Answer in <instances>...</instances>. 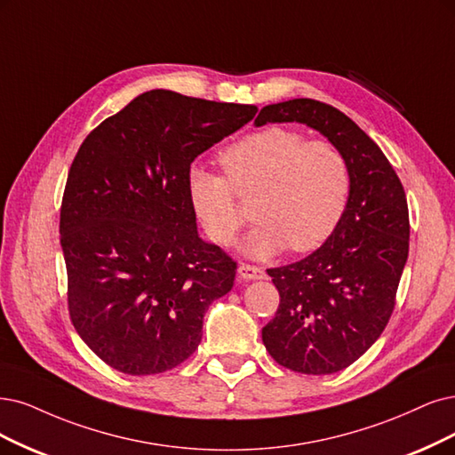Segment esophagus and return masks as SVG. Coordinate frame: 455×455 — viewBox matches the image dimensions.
<instances>
[{
  "label": "esophagus",
  "instance_id": "obj_1",
  "mask_svg": "<svg viewBox=\"0 0 455 455\" xmlns=\"http://www.w3.org/2000/svg\"><path fill=\"white\" fill-rule=\"evenodd\" d=\"M238 275L245 281H259V279H264L266 274L262 267L259 266H251V264H240L238 266Z\"/></svg>",
  "mask_w": 455,
  "mask_h": 455
}]
</instances>
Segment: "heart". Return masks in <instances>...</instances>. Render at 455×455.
<instances>
[{
	"label": "heart",
	"instance_id": "b5f03b06",
	"mask_svg": "<svg viewBox=\"0 0 455 455\" xmlns=\"http://www.w3.org/2000/svg\"><path fill=\"white\" fill-rule=\"evenodd\" d=\"M227 177L202 164L188 172L191 208L217 245H230L243 227L234 191L257 195L242 251L251 259H270L281 251L307 253L321 247L341 223L350 196V171L341 151L326 140L267 127L247 134L221 154Z\"/></svg>",
	"mask_w": 455,
	"mask_h": 455
}]
</instances>
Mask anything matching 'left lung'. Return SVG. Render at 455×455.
Wrapping results in <instances>:
<instances>
[{
    "instance_id": "1",
    "label": "left lung",
    "mask_w": 455,
    "mask_h": 455,
    "mask_svg": "<svg viewBox=\"0 0 455 455\" xmlns=\"http://www.w3.org/2000/svg\"><path fill=\"white\" fill-rule=\"evenodd\" d=\"M294 122L345 156L350 196L341 223L315 253L267 270L281 301L262 341L291 371L330 375L355 363L390 321L409 257V208L382 149L338 108L292 99L264 107L255 125Z\"/></svg>"
}]
</instances>
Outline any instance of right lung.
<instances>
[{"label":"right lung","mask_w":455,"mask_h":455,"mask_svg":"<svg viewBox=\"0 0 455 455\" xmlns=\"http://www.w3.org/2000/svg\"><path fill=\"white\" fill-rule=\"evenodd\" d=\"M257 110L151 90L82 142L60 217L67 299L82 341L117 371L188 360L212 301L232 289L236 262L200 238L188 172Z\"/></svg>","instance_id":"right-lung-1"}]
</instances>
